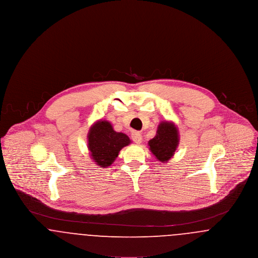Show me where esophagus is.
<instances>
[{"label":"esophagus","mask_w":258,"mask_h":258,"mask_svg":"<svg viewBox=\"0 0 258 258\" xmlns=\"http://www.w3.org/2000/svg\"><path fill=\"white\" fill-rule=\"evenodd\" d=\"M132 139L136 144H140L142 142V135L139 132H133L132 134Z\"/></svg>","instance_id":"34e87169"}]
</instances>
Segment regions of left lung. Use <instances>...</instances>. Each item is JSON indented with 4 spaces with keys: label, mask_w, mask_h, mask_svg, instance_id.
Masks as SVG:
<instances>
[{
    "label": "left lung",
    "mask_w": 258,
    "mask_h": 258,
    "mask_svg": "<svg viewBox=\"0 0 258 258\" xmlns=\"http://www.w3.org/2000/svg\"><path fill=\"white\" fill-rule=\"evenodd\" d=\"M150 151L157 160L165 162L171 159L179 144V133L171 122H161L158 126L157 135L149 142Z\"/></svg>",
    "instance_id": "8db88e82"
}]
</instances>
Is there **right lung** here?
<instances>
[{
  "mask_svg": "<svg viewBox=\"0 0 258 258\" xmlns=\"http://www.w3.org/2000/svg\"><path fill=\"white\" fill-rule=\"evenodd\" d=\"M131 143L127 135L116 133L107 121L94 123L88 134V148L92 160L101 167H107L116 160L119 152Z\"/></svg>",
  "mask_w": 258,
  "mask_h": 258,
  "instance_id": "1",
  "label": "right lung"
}]
</instances>
